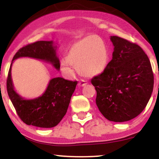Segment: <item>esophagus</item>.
<instances>
[{
  "label": "esophagus",
  "instance_id": "34e87169",
  "mask_svg": "<svg viewBox=\"0 0 159 159\" xmlns=\"http://www.w3.org/2000/svg\"><path fill=\"white\" fill-rule=\"evenodd\" d=\"M87 84V82L84 81V80H82L81 81H80L79 83H78V86H80V87H84V86H85Z\"/></svg>",
  "mask_w": 159,
  "mask_h": 159
}]
</instances>
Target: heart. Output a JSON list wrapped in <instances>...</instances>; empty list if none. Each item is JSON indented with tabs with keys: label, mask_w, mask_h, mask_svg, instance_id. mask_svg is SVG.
<instances>
[{
	"label": "heart",
	"mask_w": 159,
	"mask_h": 159,
	"mask_svg": "<svg viewBox=\"0 0 159 159\" xmlns=\"http://www.w3.org/2000/svg\"><path fill=\"white\" fill-rule=\"evenodd\" d=\"M109 60V50L105 41L98 35H90L71 45L66 58L61 61V66L65 71L71 74L70 66L73 65L80 75L91 77L103 73Z\"/></svg>",
	"instance_id": "b5f03b06"
}]
</instances>
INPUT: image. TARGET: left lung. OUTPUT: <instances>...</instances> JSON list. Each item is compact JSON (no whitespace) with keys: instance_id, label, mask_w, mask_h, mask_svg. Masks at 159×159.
Here are the masks:
<instances>
[{"instance_id":"obj_1","label":"left lung","mask_w":159,"mask_h":159,"mask_svg":"<svg viewBox=\"0 0 159 159\" xmlns=\"http://www.w3.org/2000/svg\"><path fill=\"white\" fill-rule=\"evenodd\" d=\"M110 40L114 47L112 59L91 83L103 116L123 122L135 118L147 106L153 92V73L148 57L138 45L117 36Z\"/></svg>"}]
</instances>
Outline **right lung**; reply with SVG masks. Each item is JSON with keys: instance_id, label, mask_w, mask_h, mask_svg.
I'll list each match as a JSON object with an SVG mask.
<instances>
[{"instance_id": "add662e5", "label": "right lung", "mask_w": 159, "mask_h": 159, "mask_svg": "<svg viewBox=\"0 0 159 159\" xmlns=\"http://www.w3.org/2000/svg\"><path fill=\"white\" fill-rule=\"evenodd\" d=\"M56 49L57 45L52 40L38 41L19 49L12 59L6 82L7 92L19 118L27 125L42 128L57 125L66 114L77 82L62 77L53 78L41 96L34 99L23 98L14 88L11 79L13 61L21 57L33 58L51 63L59 70L60 61Z\"/></svg>"}]
</instances>
